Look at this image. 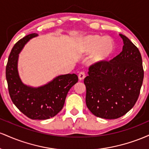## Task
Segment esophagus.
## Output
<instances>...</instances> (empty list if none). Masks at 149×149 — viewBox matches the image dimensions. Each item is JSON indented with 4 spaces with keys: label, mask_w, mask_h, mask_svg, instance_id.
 Wrapping results in <instances>:
<instances>
[{
    "label": "esophagus",
    "mask_w": 149,
    "mask_h": 149,
    "mask_svg": "<svg viewBox=\"0 0 149 149\" xmlns=\"http://www.w3.org/2000/svg\"><path fill=\"white\" fill-rule=\"evenodd\" d=\"M85 73L84 71H80L79 74H78V78H79V80H83L85 78Z\"/></svg>",
    "instance_id": "1"
}]
</instances>
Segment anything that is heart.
Listing matches in <instances>:
<instances>
[{
	"instance_id": "heart-1",
	"label": "heart",
	"mask_w": 149,
	"mask_h": 149,
	"mask_svg": "<svg viewBox=\"0 0 149 149\" xmlns=\"http://www.w3.org/2000/svg\"><path fill=\"white\" fill-rule=\"evenodd\" d=\"M115 48L113 40L109 37L99 34L87 36L79 44L78 49L82 53L92 52L91 61L93 63L103 61L113 54Z\"/></svg>"
}]
</instances>
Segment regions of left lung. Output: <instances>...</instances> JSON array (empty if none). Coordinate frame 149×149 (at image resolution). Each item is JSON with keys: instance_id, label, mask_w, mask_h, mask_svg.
<instances>
[{"instance_id": "left-lung-1", "label": "left lung", "mask_w": 149, "mask_h": 149, "mask_svg": "<svg viewBox=\"0 0 149 149\" xmlns=\"http://www.w3.org/2000/svg\"><path fill=\"white\" fill-rule=\"evenodd\" d=\"M120 36L122 52L111 60L90 66L84 79L87 107L102 118L116 119L127 113L137 101L143 83L141 53L128 38Z\"/></svg>"}]
</instances>
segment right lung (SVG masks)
Masks as SVG:
<instances>
[{
	"mask_svg": "<svg viewBox=\"0 0 149 149\" xmlns=\"http://www.w3.org/2000/svg\"><path fill=\"white\" fill-rule=\"evenodd\" d=\"M37 36L35 33L29 34L15 43L8 57L6 76L10 98L19 110L32 120H46L62 109L68 92L78 78L74 73L62 75L38 88L22 83L17 71L18 54L27 41Z\"/></svg>",
	"mask_w": 149,
	"mask_h": 149,
	"instance_id": "add662e5",
	"label": "right lung"
}]
</instances>
